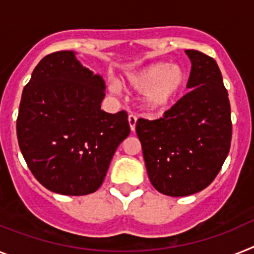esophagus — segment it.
<instances>
[{
  "label": "esophagus",
  "instance_id": "1",
  "mask_svg": "<svg viewBox=\"0 0 254 254\" xmlns=\"http://www.w3.org/2000/svg\"><path fill=\"white\" fill-rule=\"evenodd\" d=\"M127 121H129V125H130V130L131 131L135 130V124H137V117L134 116V115H129V117H127Z\"/></svg>",
  "mask_w": 254,
  "mask_h": 254
}]
</instances>
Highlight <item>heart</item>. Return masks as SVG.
<instances>
[{"mask_svg": "<svg viewBox=\"0 0 254 254\" xmlns=\"http://www.w3.org/2000/svg\"><path fill=\"white\" fill-rule=\"evenodd\" d=\"M189 71L181 64L157 62L127 73L123 82L127 89L142 94L140 104L151 114H163L176 106L189 84Z\"/></svg>", "mask_w": 254, "mask_h": 254, "instance_id": "1", "label": "heart"}]
</instances>
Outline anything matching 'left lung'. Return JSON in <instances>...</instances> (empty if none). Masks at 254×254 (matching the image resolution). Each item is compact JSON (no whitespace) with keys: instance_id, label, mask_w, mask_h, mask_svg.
<instances>
[{"instance_id":"8db88e82","label":"left lung","mask_w":254,"mask_h":254,"mask_svg":"<svg viewBox=\"0 0 254 254\" xmlns=\"http://www.w3.org/2000/svg\"><path fill=\"white\" fill-rule=\"evenodd\" d=\"M187 87L161 119H139L135 131L152 186L168 196H189L214 181L229 155L232 124L229 94L216 61L186 50Z\"/></svg>"}]
</instances>
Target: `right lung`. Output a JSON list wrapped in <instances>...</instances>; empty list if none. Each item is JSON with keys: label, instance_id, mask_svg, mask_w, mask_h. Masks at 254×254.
I'll return each instance as SVG.
<instances>
[{"label": "right lung", "instance_id": "add662e5", "mask_svg": "<svg viewBox=\"0 0 254 254\" xmlns=\"http://www.w3.org/2000/svg\"><path fill=\"white\" fill-rule=\"evenodd\" d=\"M104 90L101 74L67 50L42 58L24 86L16 120L19 147L36 180L53 192H95L130 133L125 111L101 110Z\"/></svg>", "mask_w": 254, "mask_h": 254}]
</instances>
